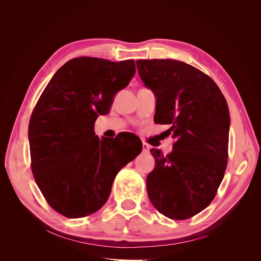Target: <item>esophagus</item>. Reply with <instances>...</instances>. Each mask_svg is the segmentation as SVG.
<instances>
[{
  "label": "esophagus",
  "mask_w": 261,
  "mask_h": 261,
  "mask_svg": "<svg viewBox=\"0 0 261 261\" xmlns=\"http://www.w3.org/2000/svg\"><path fill=\"white\" fill-rule=\"evenodd\" d=\"M143 150L145 152H149L150 150V146L147 144V143H143Z\"/></svg>",
  "instance_id": "1"
}]
</instances>
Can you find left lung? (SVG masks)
Listing matches in <instances>:
<instances>
[{"label": "left lung", "instance_id": "obj_1", "mask_svg": "<svg viewBox=\"0 0 261 261\" xmlns=\"http://www.w3.org/2000/svg\"><path fill=\"white\" fill-rule=\"evenodd\" d=\"M138 74L156 98L154 122L170 125L173 151L150 152L155 168L147 176L153 207L186 220L216 197L227 164L230 113L217 84L201 70L175 60H138Z\"/></svg>", "mask_w": 261, "mask_h": 261}]
</instances>
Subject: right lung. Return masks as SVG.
<instances>
[{
  "label": "right lung",
  "mask_w": 261,
  "mask_h": 261,
  "mask_svg": "<svg viewBox=\"0 0 261 261\" xmlns=\"http://www.w3.org/2000/svg\"><path fill=\"white\" fill-rule=\"evenodd\" d=\"M135 72L134 60L75 58L58 69L39 98L28 128L31 171L60 215L77 219L98 211L118 171L141 152L139 140L129 149L124 136L100 139L93 130Z\"/></svg>",
  "instance_id": "right-lung-1"
}]
</instances>
